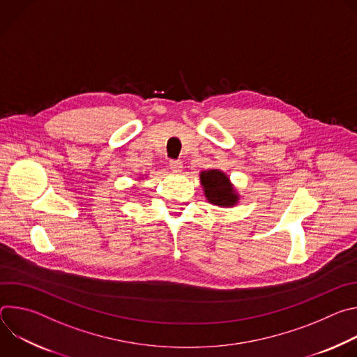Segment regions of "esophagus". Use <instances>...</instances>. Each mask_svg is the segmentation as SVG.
<instances>
[{"mask_svg": "<svg viewBox=\"0 0 357 357\" xmlns=\"http://www.w3.org/2000/svg\"><path fill=\"white\" fill-rule=\"evenodd\" d=\"M169 168L174 171V172H181L182 168H183V164L181 161H169Z\"/></svg>", "mask_w": 357, "mask_h": 357, "instance_id": "34e87169", "label": "esophagus"}]
</instances>
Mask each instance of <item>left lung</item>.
Here are the masks:
<instances>
[{
    "label": "left lung",
    "instance_id": "1",
    "mask_svg": "<svg viewBox=\"0 0 357 357\" xmlns=\"http://www.w3.org/2000/svg\"><path fill=\"white\" fill-rule=\"evenodd\" d=\"M200 183L206 199L212 205L220 208H233L238 203V193L230 178L220 169H208L200 172Z\"/></svg>",
    "mask_w": 357,
    "mask_h": 357
}]
</instances>
